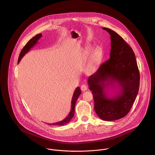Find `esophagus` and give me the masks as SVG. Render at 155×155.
Wrapping results in <instances>:
<instances>
[{
	"label": "esophagus",
	"instance_id": "obj_1",
	"mask_svg": "<svg viewBox=\"0 0 155 155\" xmlns=\"http://www.w3.org/2000/svg\"><path fill=\"white\" fill-rule=\"evenodd\" d=\"M81 90L83 91H86V90H87V87L86 85L83 84V85H82L81 87Z\"/></svg>",
	"mask_w": 155,
	"mask_h": 155
}]
</instances>
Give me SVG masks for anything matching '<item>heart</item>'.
Masks as SVG:
<instances>
[{
    "instance_id": "heart-1",
    "label": "heart",
    "mask_w": 155,
    "mask_h": 155,
    "mask_svg": "<svg viewBox=\"0 0 155 155\" xmlns=\"http://www.w3.org/2000/svg\"><path fill=\"white\" fill-rule=\"evenodd\" d=\"M90 48L86 49V52L90 51ZM103 58V51L101 47H96L93 51L87 62L86 65V71L88 74L94 73L101 65Z\"/></svg>"
}]
</instances>
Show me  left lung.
I'll return each mask as SVG.
<instances>
[{"mask_svg": "<svg viewBox=\"0 0 155 155\" xmlns=\"http://www.w3.org/2000/svg\"><path fill=\"white\" fill-rule=\"evenodd\" d=\"M102 28L110 35V59L88 77L87 82L97 116L102 120L112 121L130 112L137 96L140 73L132 48L115 31ZM110 87L113 88L114 95L108 93Z\"/></svg>", "mask_w": 155, "mask_h": 155, "instance_id": "8db88e82", "label": "left lung"}]
</instances>
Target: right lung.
Instances as JSON below:
<instances>
[{"label":"right lung","instance_id":"right-lung-1","mask_svg":"<svg viewBox=\"0 0 155 155\" xmlns=\"http://www.w3.org/2000/svg\"><path fill=\"white\" fill-rule=\"evenodd\" d=\"M42 37V34H38V35H35L34 37H33L31 39H30L28 43L26 44V45L23 48V49H22L21 52L19 54V58H18V64L19 63L20 61L21 60L22 58L25 55V54H26L27 52H28L33 47L35 46V45L37 43L38 40ZM81 91L80 88L79 87H78L74 94H73V96L72 98V101H71V111L69 112V115L64 120H61L60 122H58L56 123H53V124H48V125H64L67 124V123H68L70 120L72 118V117H74V112H75V103L76 102L79 97V96L81 94Z\"/></svg>","mask_w":155,"mask_h":155}]
</instances>
